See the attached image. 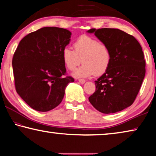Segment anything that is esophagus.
<instances>
[{
	"label": "esophagus",
	"mask_w": 156,
	"mask_h": 156,
	"mask_svg": "<svg viewBox=\"0 0 156 156\" xmlns=\"http://www.w3.org/2000/svg\"><path fill=\"white\" fill-rule=\"evenodd\" d=\"M78 81L80 84H84V83H85V80H84V79H79Z\"/></svg>",
	"instance_id": "1"
}]
</instances>
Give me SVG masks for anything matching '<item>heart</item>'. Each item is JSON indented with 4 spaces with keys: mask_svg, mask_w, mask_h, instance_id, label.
Wrapping results in <instances>:
<instances>
[{
    "mask_svg": "<svg viewBox=\"0 0 156 156\" xmlns=\"http://www.w3.org/2000/svg\"><path fill=\"white\" fill-rule=\"evenodd\" d=\"M73 50L65 47L62 52L64 65L69 70L76 69V78H87L92 75L100 76L106 72L112 61V53L106 44L100 43L93 37L80 36L73 44Z\"/></svg>",
    "mask_w": 156,
    "mask_h": 156,
    "instance_id": "b5f03b06",
    "label": "heart"
}]
</instances>
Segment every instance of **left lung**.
I'll list each match as a JSON object with an SVG mask.
<instances>
[{
	"instance_id": "1",
	"label": "left lung",
	"mask_w": 156,
	"mask_h": 156,
	"mask_svg": "<svg viewBox=\"0 0 156 156\" xmlns=\"http://www.w3.org/2000/svg\"><path fill=\"white\" fill-rule=\"evenodd\" d=\"M109 47L112 61L103 75L95 81L96 91L89 100L103 113L120 112L133 103L144 80L145 60L142 47L133 36L118 29H91Z\"/></svg>"
}]
</instances>
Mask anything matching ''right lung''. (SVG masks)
I'll return each instance as SVG.
<instances>
[{
  "mask_svg": "<svg viewBox=\"0 0 156 156\" xmlns=\"http://www.w3.org/2000/svg\"><path fill=\"white\" fill-rule=\"evenodd\" d=\"M72 33L66 29L45 27L20 41L12 59L16 90L34 110L46 112L59 105L67 84L62 50Z\"/></svg>",
  "mask_w": 156,
  "mask_h": 156,
  "instance_id": "add662e5",
  "label": "right lung"
}]
</instances>
